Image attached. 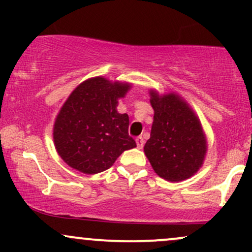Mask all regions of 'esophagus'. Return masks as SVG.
Wrapping results in <instances>:
<instances>
[{
    "mask_svg": "<svg viewBox=\"0 0 252 252\" xmlns=\"http://www.w3.org/2000/svg\"><path fill=\"white\" fill-rule=\"evenodd\" d=\"M136 144H137V148L138 149H142L143 148L144 140H143L142 136H138V137H136Z\"/></svg>",
    "mask_w": 252,
    "mask_h": 252,
    "instance_id": "1",
    "label": "esophagus"
}]
</instances>
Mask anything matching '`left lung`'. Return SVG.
Segmentation results:
<instances>
[{
  "label": "left lung",
  "mask_w": 252,
  "mask_h": 252,
  "mask_svg": "<svg viewBox=\"0 0 252 252\" xmlns=\"http://www.w3.org/2000/svg\"><path fill=\"white\" fill-rule=\"evenodd\" d=\"M154 122L144 153L155 173L181 181L198 172L206 154V141L194 112L176 94L150 92Z\"/></svg>",
  "instance_id": "1"
}]
</instances>
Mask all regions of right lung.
<instances>
[{"instance_id": "obj_1", "label": "right lung", "mask_w": 252, "mask_h": 252, "mask_svg": "<svg viewBox=\"0 0 252 252\" xmlns=\"http://www.w3.org/2000/svg\"><path fill=\"white\" fill-rule=\"evenodd\" d=\"M129 84L103 77L80 84L67 98L53 129L57 152L72 168L96 174L110 168L124 150L136 147L129 116L117 111Z\"/></svg>"}]
</instances>
